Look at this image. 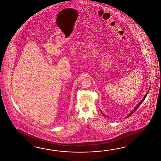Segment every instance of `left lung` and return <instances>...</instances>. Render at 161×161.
Instances as JSON below:
<instances>
[{
  "label": "left lung",
  "mask_w": 161,
  "mask_h": 161,
  "mask_svg": "<svg viewBox=\"0 0 161 161\" xmlns=\"http://www.w3.org/2000/svg\"><path fill=\"white\" fill-rule=\"evenodd\" d=\"M149 90H150V88H149V89H148V92H147L146 94L145 95V96L143 97V99H142V100H141V101L139 103V104H137V105L136 106V107L134 108V109H133L132 111H131V112H130V113L128 115V116H127V117H126V118H128L129 117H130V116L133 113H134L135 111H136V110H137V109L138 108V107H139L140 106V105L142 104V103H143V101H144V99H146V97L147 95V94H148V92H149ZM101 113H102V114L104 116H106V115L104 114L103 113H102V111H101Z\"/></svg>",
  "instance_id": "obj_1"
}]
</instances>
